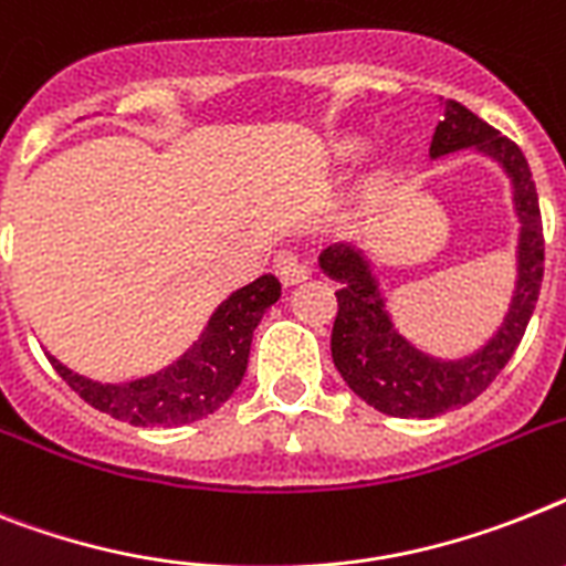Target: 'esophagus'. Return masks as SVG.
Here are the masks:
<instances>
[{
  "instance_id": "1",
  "label": "esophagus",
  "mask_w": 566,
  "mask_h": 566,
  "mask_svg": "<svg viewBox=\"0 0 566 566\" xmlns=\"http://www.w3.org/2000/svg\"><path fill=\"white\" fill-rule=\"evenodd\" d=\"M275 273H279L282 284L293 287V284L305 282L307 275H311V270H307L302 261H296V255L284 253V255H279V261H275Z\"/></svg>"
}]
</instances>
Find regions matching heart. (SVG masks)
<instances>
[{
  "mask_svg": "<svg viewBox=\"0 0 566 566\" xmlns=\"http://www.w3.org/2000/svg\"><path fill=\"white\" fill-rule=\"evenodd\" d=\"M365 149L363 137H354V135H345V137H336V140H331L325 149L327 160L331 164H348V160L359 158Z\"/></svg>",
  "mask_w": 566,
  "mask_h": 566,
  "instance_id": "b5f03b06",
  "label": "heart"
}]
</instances>
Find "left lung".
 <instances>
[{
  "mask_svg": "<svg viewBox=\"0 0 566 566\" xmlns=\"http://www.w3.org/2000/svg\"><path fill=\"white\" fill-rule=\"evenodd\" d=\"M443 120L437 123L429 158L474 151L506 175L512 212L517 218L515 284L501 325L481 348L458 359H443L402 334L374 261L354 241H336L319 253L322 273L339 282L331 354L350 391L388 417H437L472 402L512 359L535 311L544 275V232L535 180L524 151L501 137L454 99L440 97Z\"/></svg>",
  "mask_w": 566,
  "mask_h": 566,
  "instance_id": "8db88e82",
  "label": "left lung"
}]
</instances>
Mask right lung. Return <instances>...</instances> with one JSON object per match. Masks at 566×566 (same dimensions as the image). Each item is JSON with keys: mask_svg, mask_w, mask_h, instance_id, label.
Wrapping results in <instances>:
<instances>
[{"mask_svg": "<svg viewBox=\"0 0 566 566\" xmlns=\"http://www.w3.org/2000/svg\"><path fill=\"white\" fill-rule=\"evenodd\" d=\"M279 296V279L259 275L212 311L198 339L178 359L126 382H99L60 363L49 350L45 354L56 374L103 415L132 426H187L218 411L241 386L255 327Z\"/></svg>", "mask_w": 566, "mask_h": 566, "instance_id": "add662e5", "label": "right lung"}]
</instances>
